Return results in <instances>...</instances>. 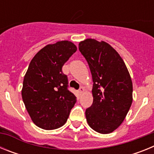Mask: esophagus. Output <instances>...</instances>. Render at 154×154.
Returning a JSON list of instances; mask_svg holds the SVG:
<instances>
[{"label":"esophagus","instance_id":"esophagus-1","mask_svg":"<svg viewBox=\"0 0 154 154\" xmlns=\"http://www.w3.org/2000/svg\"><path fill=\"white\" fill-rule=\"evenodd\" d=\"M84 91H85V89H84L83 87H81V88L79 89V94H82L84 92Z\"/></svg>","mask_w":154,"mask_h":154}]
</instances>
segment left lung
<instances>
[{
    "instance_id": "left-lung-1",
    "label": "left lung",
    "mask_w": 154,
    "mask_h": 154,
    "mask_svg": "<svg viewBox=\"0 0 154 154\" xmlns=\"http://www.w3.org/2000/svg\"><path fill=\"white\" fill-rule=\"evenodd\" d=\"M79 49L88 62L92 74L93 103L85 110L92 130L107 134L124 120L133 102V82L119 53L106 42L87 38Z\"/></svg>"
}]
</instances>
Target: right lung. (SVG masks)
Returning <instances> with one entry per match:
<instances>
[{
	"mask_svg": "<svg viewBox=\"0 0 154 154\" xmlns=\"http://www.w3.org/2000/svg\"><path fill=\"white\" fill-rule=\"evenodd\" d=\"M76 50L72 42L61 41L45 46L30 62L21 96L31 120L43 130L63 126L75 103L62 69Z\"/></svg>",
	"mask_w": 154,
	"mask_h": 154,
	"instance_id": "obj_1",
	"label": "right lung"
}]
</instances>
